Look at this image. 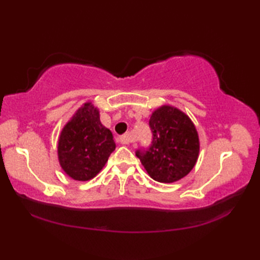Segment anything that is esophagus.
<instances>
[{
    "label": "esophagus",
    "instance_id": "obj_1",
    "mask_svg": "<svg viewBox=\"0 0 260 260\" xmlns=\"http://www.w3.org/2000/svg\"><path fill=\"white\" fill-rule=\"evenodd\" d=\"M119 141L121 144H129V143L132 142V136H131V134H125V135L119 137Z\"/></svg>",
    "mask_w": 260,
    "mask_h": 260
}]
</instances>
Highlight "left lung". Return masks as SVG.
Segmentation results:
<instances>
[{
  "mask_svg": "<svg viewBox=\"0 0 260 260\" xmlns=\"http://www.w3.org/2000/svg\"><path fill=\"white\" fill-rule=\"evenodd\" d=\"M153 142L150 150L136 156L153 180L173 183L189 174L197 164L200 140L191 118L172 105H162L151 115Z\"/></svg>",
  "mask_w": 260,
  "mask_h": 260,
  "instance_id": "8db88e82",
  "label": "left lung"
}]
</instances>
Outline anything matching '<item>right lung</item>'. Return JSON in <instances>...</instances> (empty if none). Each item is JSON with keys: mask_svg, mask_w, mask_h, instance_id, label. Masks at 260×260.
Here are the masks:
<instances>
[{"mask_svg": "<svg viewBox=\"0 0 260 260\" xmlns=\"http://www.w3.org/2000/svg\"><path fill=\"white\" fill-rule=\"evenodd\" d=\"M115 147L113 133L102 124L98 107L86 102L60 132L58 161L69 178L89 181L103 170Z\"/></svg>", "mask_w": 260, "mask_h": 260, "instance_id": "1", "label": "right lung"}]
</instances>
